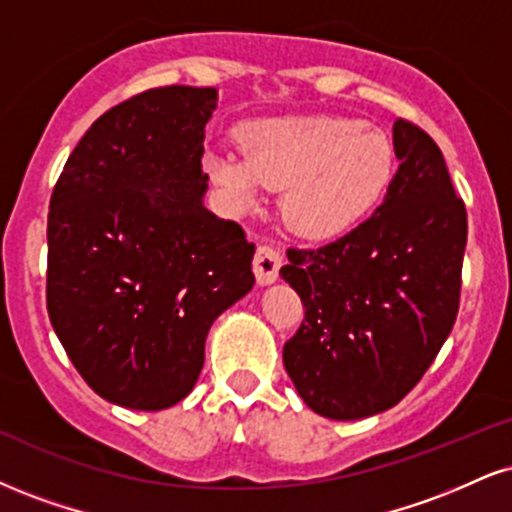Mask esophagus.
Wrapping results in <instances>:
<instances>
[{"instance_id": "esophagus-1", "label": "esophagus", "mask_w": 512, "mask_h": 512, "mask_svg": "<svg viewBox=\"0 0 512 512\" xmlns=\"http://www.w3.org/2000/svg\"><path fill=\"white\" fill-rule=\"evenodd\" d=\"M279 269H281L279 250H274L272 245H257L255 257H252V272L257 276V283H260V286L274 283L279 279Z\"/></svg>"}]
</instances>
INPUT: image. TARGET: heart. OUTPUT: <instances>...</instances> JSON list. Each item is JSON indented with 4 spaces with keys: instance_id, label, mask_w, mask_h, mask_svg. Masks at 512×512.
I'll return each mask as SVG.
<instances>
[{
    "instance_id": "1",
    "label": "heart",
    "mask_w": 512,
    "mask_h": 512,
    "mask_svg": "<svg viewBox=\"0 0 512 512\" xmlns=\"http://www.w3.org/2000/svg\"><path fill=\"white\" fill-rule=\"evenodd\" d=\"M240 152H209L212 183L240 209L283 190L281 217L298 236L336 238L379 205L393 178V147L379 128L331 114L255 119L236 131Z\"/></svg>"
}]
</instances>
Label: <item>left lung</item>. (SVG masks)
<instances>
[{"label": "left lung", "instance_id": "8db88e82", "mask_svg": "<svg viewBox=\"0 0 512 512\" xmlns=\"http://www.w3.org/2000/svg\"><path fill=\"white\" fill-rule=\"evenodd\" d=\"M393 150L400 164L377 212L334 243L291 248L281 267L305 307L283 365L307 408L329 420L400 403L458 317L465 202L420 126L393 123Z\"/></svg>", "mask_w": 512, "mask_h": 512}]
</instances>
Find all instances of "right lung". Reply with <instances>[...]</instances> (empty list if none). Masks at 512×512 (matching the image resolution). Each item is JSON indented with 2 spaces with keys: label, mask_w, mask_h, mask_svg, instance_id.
Wrapping results in <instances>:
<instances>
[{
  "label": "right lung",
  "mask_w": 512,
  "mask_h": 512,
  "mask_svg": "<svg viewBox=\"0 0 512 512\" xmlns=\"http://www.w3.org/2000/svg\"><path fill=\"white\" fill-rule=\"evenodd\" d=\"M217 90L166 85L104 112L47 214V312L97 396L164 410L193 391L205 338L255 283V245L205 207Z\"/></svg>",
  "instance_id": "1"
}]
</instances>
